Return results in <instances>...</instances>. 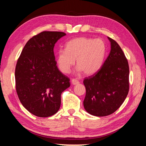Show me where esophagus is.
<instances>
[{"mask_svg": "<svg viewBox=\"0 0 146 146\" xmlns=\"http://www.w3.org/2000/svg\"><path fill=\"white\" fill-rule=\"evenodd\" d=\"M71 84H72L73 85H76V84H79V81L78 80L73 78L71 80Z\"/></svg>", "mask_w": 146, "mask_h": 146, "instance_id": "esophagus-1", "label": "esophagus"}]
</instances>
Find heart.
<instances>
[{
  "label": "heart",
  "instance_id": "obj_1",
  "mask_svg": "<svg viewBox=\"0 0 146 146\" xmlns=\"http://www.w3.org/2000/svg\"><path fill=\"white\" fill-rule=\"evenodd\" d=\"M106 45L101 38L78 37L68 41L66 49H60L57 55V64L62 73H67L75 64L77 71L87 75L96 73L103 64Z\"/></svg>",
  "mask_w": 146,
  "mask_h": 146
}]
</instances>
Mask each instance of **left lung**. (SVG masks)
I'll list each match as a JSON object with an SVG mask.
<instances>
[{"instance_id": "left-lung-1", "label": "left lung", "mask_w": 146, "mask_h": 146, "mask_svg": "<svg viewBox=\"0 0 146 146\" xmlns=\"http://www.w3.org/2000/svg\"><path fill=\"white\" fill-rule=\"evenodd\" d=\"M111 51L100 70L85 78V110L90 115L106 116L118 109L129 91V66L120 46L113 39Z\"/></svg>"}]
</instances>
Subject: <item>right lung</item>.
Instances as JSON below:
<instances>
[{
    "mask_svg": "<svg viewBox=\"0 0 146 146\" xmlns=\"http://www.w3.org/2000/svg\"><path fill=\"white\" fill-rule=\"evenodd\" d=\"M66 33L44 31L27 42L15 69L16 92L22 105L38 117L58 112L61 95L70 86V78L57 66L54 47Z\"/></svg>",
    "mask_w": 146,
    "mask_h": 146,
    "instance_id": "obj_1",
    "label": "right lung"
}]
</instances>
